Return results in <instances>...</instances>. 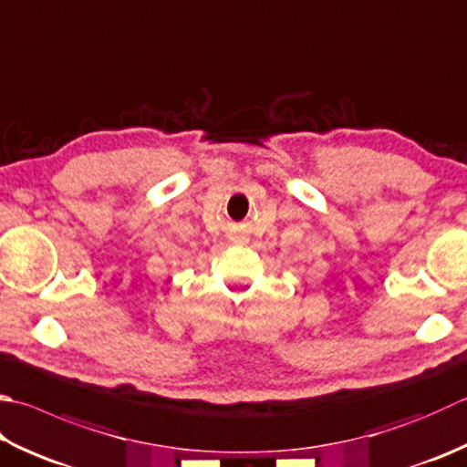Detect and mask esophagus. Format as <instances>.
Returning a JSON list of instances; mask_svg holds the SVG:
<instances>
[{
  "instance_id": "obj_1",
  "label": "esophagus",
  "mask_w": 467,
  "mask_h": 467,
  "mask_svg": "<svg viewBox=\"0 0 467 467\" xmlns=\"http://www.w3.org/2000/svg\"><path fill=\"white\" fill-rule=\"evenodd\" d=\"M232 240H234V242H242V240H244V235H242V234H234V235H232Z\"/></svg>"
}]
</instances>
